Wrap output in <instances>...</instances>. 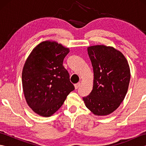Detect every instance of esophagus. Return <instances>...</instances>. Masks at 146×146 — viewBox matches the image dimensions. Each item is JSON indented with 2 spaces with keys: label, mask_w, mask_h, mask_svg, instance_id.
Masks as SVG:
<instances>
[{
  "label": "esophagus",
  "mask_w": 146,
  "mask_h": 146,
  "mask_svg": "<svg viewBox=\"0 0 146 146\" xmlns=\"http://www.w3.org/2000/svg\"><path fill=\"white\" fill-rule=\"evenodd\" d=\"M80 83H76V84L75 85V89H78L80 87Z\"/></svg>",
  "instance_id": "obj_1"
}]
</instances>
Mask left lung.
<instances>
[{
  "instance_id": "obj_1",
  "label": "left lung",
  "mask_w": 146,
  "mask_h": 146,
  "mask_svg": "<svg viewBox=\"0 0 146 146\" xmlns=\"http://www.w3.org/2000/svg\"><path fill=\"white\" fill-rule=\"evenodd\" d=\"M87 51L94 71V84L90 94L83 100L95 115H108L120 106L127 92L131 79L128 61L112 46H91Z\"/></svg>"
}]
</instances>
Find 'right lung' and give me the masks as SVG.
Returning <instances> with one entry per match:
<instances>
[{"mask_svg":"<svg viewBox=\"0 0 146 146\" xmlns=\"http://www.w3.org/2000/svg\"><path fill=\"white\" fill-rule=\"evenodd\" d=\"M69 52V48L56 41H42L33 49L24 63V95L28 106L38 115H52L75 89L63 66Z\"/></svg>","mask_w":146,"mask_h":146,"instance_id":"obj_1","label":"right lung"}]
</instances>
